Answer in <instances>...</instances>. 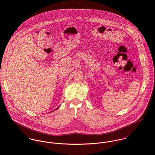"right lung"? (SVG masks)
<instances>
[{"instance_id":"right-lung-1","label":"right lung","mask_w":155,"mask_h":155,"mask_svg":"<svg viewBox=\"0 0 155 155\" xmlns=\"http://www.w3.org/2000/svg\"><path fill=\"white\" fill-rule=\"evenodd\" d=\"M59 107H60V106H59ZM58 108H57V109H58ZM56 109H55V110H56Z\"/></svg>"}]
</instances>
